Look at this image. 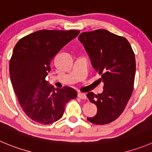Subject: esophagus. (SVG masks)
I'll return each mask as SVG.
<instances>
[{
    "label": "esophagus",
    "instance_id": "34e87169",
    "mask_svg": "<svg viewBox=\"0 0 152 152\" xmlns=\"http://www.w3.org/2000/svg\"><path fill=\"white\" fill-rule=\"evenodd\" d=\"M78 97L80 99H82V100H86V98H87V97H86V94L84 93H79L78 94Z\"/></svg>",
    "mask_w": 152,
    "mask_h": 152
}]
</instances>
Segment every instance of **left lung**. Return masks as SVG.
Listing matches in <instances>:
<instances>
[{
  "label": "left lung",
  "instance_id": "8db88e82",
  "mask_svg": "<svg viewBox=\"0 0 152 152\" xmlns=\"http://www.w3.org/2000/svg\"><path fill=\"white\" fill-rule=\"evenodd\" d=\"M78 39L84 46L94 69L101 75L99 80L104 85L101 94H87L97 108V114L88 118V121L94 124H109L123 113L133 92L134 52L127 39L104 29L84 32Z\"/></svg>",
  "mask_w": 152,
  "mask_h": 152
}]
</instances>
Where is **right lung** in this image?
Returning a JSON list of instances; mask_svg holds the SVG:
<instances>
[{
	"mask_svg": "<svg viewBox=\"0 0 152 152\" xmlns=\"http://www.w3.org/2000/svg\"><path fill=\"white\" fill-rule=\"evenodd\" d=\"M79 31L41 30L18 40L10 61L11 83L22 110L31 119L49 124L62 117L66 103L77 96L72 88L55 89L46 81L55 55Z\"/></svg>",
	"mask_w": 152,
	"mask_h": 152,
	"instance_id": "add662e5",
	"label": "right lung"
}]
</instances>
